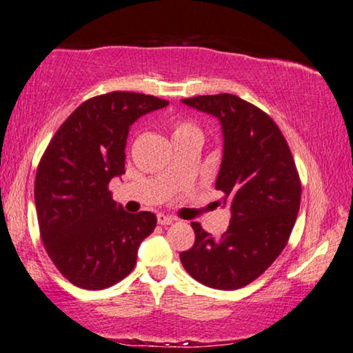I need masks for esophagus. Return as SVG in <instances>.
I'll return each mask as SVG.
<instances>
[{"label":"esophagus","mask_w":353,"mask_h":353,"mask_svg":"<svg viewBox=\"0 0 353 353\" xmlns=\"http://www.w3.org/2000/svg\"><path fill=\"white\" fill-rule=\"evenodd\" d=\"M157 221H158V224H160V225H171L172 222H174L176 219H174V217L166 216V214H161V212H160V214L157 216Z\"/></svg>","instance_id":"34e87169"}]
</instances>
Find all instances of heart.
<instances>
[{
	"label": "heart",
	"instance_id": "b5f03b06",
	"mask_svg": "<svg viewBox=\"0 0 353 353\" xmlns=\"http://www.w3.org/2000/svg\"><path fill=\"white\" fill-rule=\"evenodd\" d=\"M196 131H198V129L193 125H190V123L179 121L174 125V129H172V139L185 136V134H190V132H196Z\"/></svg>",
	"mask_w": 353,
	"mask_h": 353
}]
</instances>
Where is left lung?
Segmentation results:
<instances>
[{"instance_id": "1", "label": "left lung", "mask_w": 353, "mask_h": 353, "mask_svg": "<svg viewBox=\"0 0 353 353\" xmlns=\"http://www.w3.org/2000/svg\"><path fill=\"white\" fill-rule=\"evenodd\" d=\"M182 103L219 121L224 143L216 188L232 217L221 238L193 222L195 243L181 252V262L203 285L238 290L264 274L286 246L299 211V176L280 129L250 102L216 94Z\"/></svg>"}]
</instances>
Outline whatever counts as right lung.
<instances>
[{"label": "right lung", "mask_w": 353, "mask_h": 353, "mask_svg": "<svg viewBox=\"0 0 353 353\" xmlns=\"http://www.w3.org/2000/svg\"><path fill=\"white\" fill-rule=\"evenodd\" d=\"M139 92H108L83 102L59 128L39 161L34 205L49 257L68 281L103 290L131 274L153 212L131 214L108 183L125 172L129 129L168 105Z\"/></svg>", "instance_id": "obj_1"}]
</instances>
